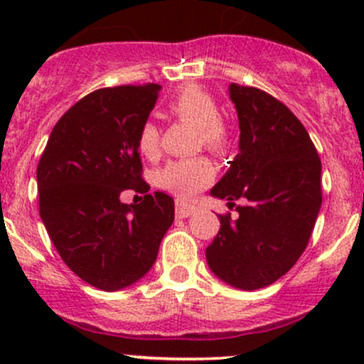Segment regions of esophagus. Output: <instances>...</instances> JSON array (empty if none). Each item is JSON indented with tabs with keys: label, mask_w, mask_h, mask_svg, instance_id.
<instances>
[{
	"label": "esophagus",
	"mask_w": 364,
	"mask_h": 364,
	"mask_svg": "<svg viewBox=\"0 0 364 364\" xmlns=\"http://www.w3.org/2000/svg\"><path fill=\"white\" fill-rule=\"evenodd\" d=\"M193 212V205H186V203L183 202H176V217H179V219H186V217H190Z\"/></svg>",
	"instance_id": "1"
}]
</instances>
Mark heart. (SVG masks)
Returning <instances> with one entry per match:
<instances>
[{
  "instance_id": "heart-1",
  "label": "heart",
  "mask_w": 364,
  "mask_h": 364,
  "mask_svg": "<svg viewBox=\"0 0 364 364\" xmlns=\"http://www.w3.org/2000/svg\"><path fill=\"white\" fill-rule=\"evenodd\" d=\"M168 109L174 118L188 121L198 129L196 141L208 150L224 154L231 145V133L225 123L219 118V106L210 92L198 85H188L171 99ZM161 149V132L154 123L140 128L139 150L145 157L154 159ZM215 169L207 157H190L173 161L159 174L161 186L169 190L179 198L190 200L212 183Z\"/></svg>"
}]
</instances>
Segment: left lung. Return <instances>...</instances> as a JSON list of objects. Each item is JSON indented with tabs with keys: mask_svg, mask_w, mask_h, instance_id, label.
I'll return each instance as SVG.
<instances>
[{
	"mask_svg": "<svg viewBox=\"0 0 364 364\" xmlns=\"http://www.w3.org/2000/svg\"><path fill=\"white\" fill-rule=\"evenodd\" d=\"M240 121V152L210 190L237 205L220 215L205 257L220 281L253 291L281 279L298 262L321 207V162L301 121L255 87L229 85Z\"/></svg>",
	"mask_w": 364,
	"mask_h": 364,
	"instance_id": "obj_1",
	"label": "left lung"
}]
</instances>
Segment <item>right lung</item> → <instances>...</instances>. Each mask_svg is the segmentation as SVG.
I'll return each mask as SVG.
<instances>
[{
    "label": "right lung",
    "instance_id": "right-lung-1",
    "mask_svg": "<svg viewBox=\"0 0 364 364\" xmlns=\"http://www.w3.org/2000/svg\"><path fill=\"white\" fill-rule=\"evenodd\" d=\"M161 85L99 89L54 124L39 166L41 219L63 262L102 291H119L152 269L174 220V200L162 191L123 204L121 191L147 193L139 133Z\"/></svg>",
    "mask_w": 364,
    "mask_h": 364
}]
</instances>
